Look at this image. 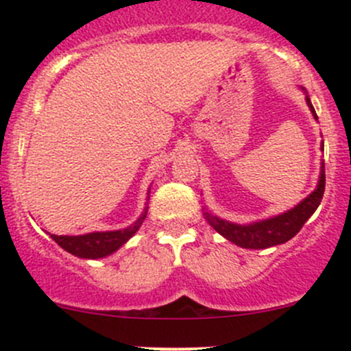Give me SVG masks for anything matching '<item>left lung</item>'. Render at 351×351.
Wrapping results in <instances>:
<instances>
[{
  "label": "left lung",
  "instance_id": "8db88e82",
  "mask_svg": "<svg viewBox=\"0 0 351 351\" xmlns=\"http://www.w3.org/2000/svg\"><path fill=\"white\" fill-rule=\"evenodd\" d=\"M306 101L309 105L311 112H313L314 119H317L316 110H314L307 95ZM324 185H326V175H324V162H321L319 182H317L316 190L304 198L300 204H297L295 207L284 212V214L275 215V217L270 219H263V221L258 222H251V224H234V222L217 217V215L210 214V212H204V215L208 224L231 243L238 244L241 247H247V250H265V247L287 243L302 229L307 219L319 207L324 195Z\"/></svg>",
  "mask_w": 351,
  "mask_h": 351
}]
</instances>
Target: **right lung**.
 I'll return each mask as SVG.
<instances>
[{
	"mask_svg": "<svg viewBox=\"0 0 351 351\" xmlns=\"http://www.w3.org/2000/svg\"><path fill=\"white\" fill-rule=\"evenodd\" d=\"M147 210H144V214L137 219L134 224H130L129 228L119 229V231H105V232H88L83 236H56L51 234V238L54 239L62 250H66L67 253L74 254L77 258H84V260H97V258L108 256V254L115 253L120 246H123L134 234L137 232V229L141 228V224L146 219Z\"/></svg>",
	"mask_w": 351,
	"mask_h": 351,
	"instance_id": "1",
	"label": "right lung"
}]
</instances>
